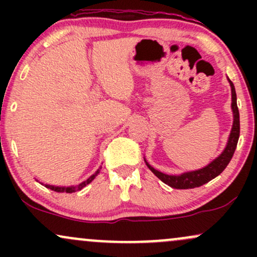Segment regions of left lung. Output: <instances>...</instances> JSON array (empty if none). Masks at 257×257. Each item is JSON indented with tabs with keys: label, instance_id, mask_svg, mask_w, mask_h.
I'll return each mask as SVG.
<instances>
[{
	"label": "left lung",
	"instance_id": "1",
	"mask_svg": "<svg viewBox=\"0 0 257 257\" xmlns=\"http://www.w3.org/2000/svg\"><path fill=\"white\" fill-rule=\"evenodd\" d=\"M229 85H231L232 90V112H233V125L231 134H229L228 141H227V145L223 150V152L221 153L217 158H215L210 164L202 168V169L194 170V172H187L181 174V175H167L158 170H156L155 168L150 166L146 162V166L149 167V169L155 174L159 180L167 184L168 186L173 188H178V190H187V188H194L199 187V186L206 184L210 180L216 178L217 175H220L221 173L225 170V168L228 166L229 161L233 157V153L235 151V147H237L238 139H239V133H240V124H239V111H238L237 106V94H235L234 85H233L231 79H228Z\"/></svg>",
	"mask_w": 257,
	"mask_h": 257
}]
</instances>
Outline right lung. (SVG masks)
<instances>
[{
	"label": "right lung",
	"mask_w": 257,
	"mask_h": 257,
	"mask_svg": "<svg viewBox=\"0 0 257 257\" xmlns=\"http://www.w3.org/2000/svg\"><path fill=\"white\" fill-rule=\"evenodd\" d=\"M100 169H101V168H100ZM100 169L96 170V173H95V174H93V175H91L89 179H87V180H85V181L81 182V184L77 185V186H69V187H59V186L46 185V187L51 188L52 191H55V192H66V193H72V192H76V191H81L82 188L85 187V186H87L88 184H90V182L93 181L94 179H95V176L98 175V174H99Z\"/></svg>",
	"instance_id": "1"
}]
</instances>
